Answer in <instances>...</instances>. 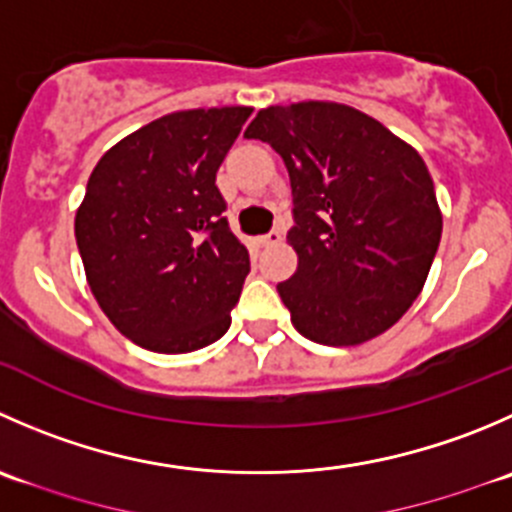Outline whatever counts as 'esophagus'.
<instances>
[{"mask_svg": "<svg viewBox=\"0 0 512 512\" xmlns=\"http://www.w3.org/2000/svg\"><path fill=\"white\" fill-rule=\"evenodd\" d=\"M280 242H282V230H270L265 237H260V245L262 247L280 245Z\"/></svg>", "mask_w": 512, "mask_h": 512, "instance_id": "34e87169", "label": "esophagus"}]
</instances>
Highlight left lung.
<instances>
[{"label":"left lung","instance_id":"obj_1","mask_svg":"<svg viewBox=\"0 0 512 512\" xmlns=\"http://www.w3.org/2000/svg\"><path fill=\"white\" fill-rule=\"evenodd\" d=\"M245 137L267 142L290 175L297 272L277 292L295 330L345 347L393 327L423 290L443 232L423 157L337 102L260 109Z\"/></svg>","mask_w":512,"mask_h":512}]
</instances>
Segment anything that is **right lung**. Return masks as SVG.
<instances>
[{
    "mask_svg": "<svg viewBox=\"0 0 512 512\" xmlns=\"http://www.w3.org/2000/svg\"><path fill=\"white\" fill-rule=\"evenodd\" d=\"M250 107L172 112L102 155L74 217L87 282L124 337L165 355L230 327L250 255L232 235L217 170Z\"/></svg>",
    "mask_w": 512,
    "mask_h": 512,
    "instance_id": "add662e5",
    "label": "right lung"
}]
</instances>
